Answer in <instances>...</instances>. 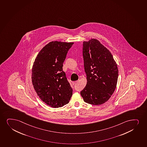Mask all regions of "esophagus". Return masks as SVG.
I'll return each mask as SVG.
<instances>
[{
  "instance_id": "esophagus-1",
  "label": "esophagus",
  "mask_w": 147,
  "mask_h": 147,
  "mask_svg": "<svg viewBox=\"0 0 147 147\" xmlns=\"http://www.w3.org/2000/svg\"><path fill=\"white\" fill-rule=\"evenodd\" d=\"M77 83V82L75 81V82H72V85L73 86L75 85H76V84Z\"/></svg>"
}]
</instances>
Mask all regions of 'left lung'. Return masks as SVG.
I'll use <instances>...</instances> for the list:
<instances>
[{"label": "left lung", "mask_w": 147, "mask_h": 147, "mask_svg": "<svg viewBox=\"0 0 147 147\" xmlns=\"http://www.w3.org/2000/svg\"><path fill=\"white\" fill-rule=\"evenodd\" d=\"M83 55L87 82L80 94L86 102L100 105L107 102L116 89L117 64L111 52L94 38L83 42Z\"/></svg>", "instance_id": "8db88e82"}]
</instances>
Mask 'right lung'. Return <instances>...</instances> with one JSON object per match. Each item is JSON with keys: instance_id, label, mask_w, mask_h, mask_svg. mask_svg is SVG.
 Instances as JSON below:
<instances>
[{"instance_id": "obj_1", "label": "right lung", "mask_w": 147, "mask_h": 147, "mask_svg": "<svg viewBox=\"0 0 147 147\" xmlns=\"http://www.w3.org/2000/svg\"><path fill=\"white\" fill-rule=\"evenodd\" d=\"M74 42H51L40 51L33 64L32 81L40 99L54 108L69 103L73 90L63 71V63Z\"/></svg>"}]
</instances>
